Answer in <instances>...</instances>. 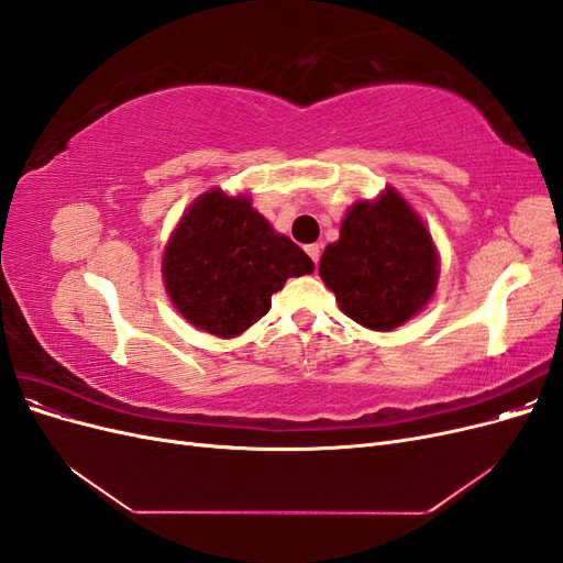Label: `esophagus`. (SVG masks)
Returning a JSON list of instances; mask_svg holds the SVG:
<instances>
[{
	"mask_svg": "<svg viewBox=\"0 0 563 563\" xmlns=\"http://www.w3.org/2000/svg\"><path fill=\"white\" fill-rule=\"evenodd\" d=\"M305 251H308V255L312 258V263L317 265L319 263V255H321V249H319V244H310V246H305Z\"/></svg>",
	"mask_w": 563,
	"mask_h": 563,
	"instance_id": "obj_1",
	"label": "esophagus"
}]
</instances>
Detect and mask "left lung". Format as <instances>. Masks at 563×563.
Wrapping results in <instances>:
<instances>
[{
	"label": "left lung",
	"mask_w": 563,
	"mask_h": 563,
	"mask_svg": "<svg viewBox=\"0 0 563 563\" xmlns=\"http://www.w3.org/2000/svg\"><path fill=\"white\" fill-rule=\"evenodd\" d=\"M319 275L350 319L391 331L432 298L439 258L418 213L387 187L376 201L350 207L340 240L321 255Z\"/></svg>",
	"instance_id": "obj_1"
}]
</instances>
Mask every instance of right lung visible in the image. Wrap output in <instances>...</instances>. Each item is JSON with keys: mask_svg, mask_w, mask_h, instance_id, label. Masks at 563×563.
Segmentation results:
<instances>
[{"mask_svg": "<svg viewBox=\"0 0 563 563\" xmlns=\"http://www.w3.org/2000/svg\"><path fill=\"white\" fill-rule=\"evenodd\" d=\"M312 269L310 255L272 230L249 197H228L220 187L185 211L162 263L176 310L218 338L244 333L267 314L288 277Z\"/></svg>", "mask_w": 563, "mask_h": 563, "instance_id": "obj_1", "label": "right lung"}]
</instances>
